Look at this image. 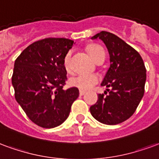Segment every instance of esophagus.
<instances>
[{
	"mask_svg": "<svg viewBox=\"0 0 159 159\" xmlns=\"http://www.w3.org/2000/svg\"><path fill=\"white\" fill-rule=\"evenodd\" d=\"M85 93H86L84 91H80L79 92V94L81 95V96H83V95L85 94Z\"/></svg>",
	"mask_w": 159,
	"mask_h": 159,
	"instance_id": "34e87169",
	"label": "esophagus"
}]
</instances>
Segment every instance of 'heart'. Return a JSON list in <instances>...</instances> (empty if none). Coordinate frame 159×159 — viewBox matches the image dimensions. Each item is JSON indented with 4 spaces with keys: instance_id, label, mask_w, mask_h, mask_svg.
I'll return each instance as SVG.
<instances>
[{
    "instance_id": "obj_1",
    "label": "heart",
    "mask_w": 159,
    "mask_h": 159,
    "mask_svg": "<svg viewBox=\"0 0 159 159\" xmlns=\"http://www.w3.org/2000/svg\"><path fill=\"white\" fill-rule=\"evenodd\" d=\"M88 50L93 61H95L97 56L100 55L101 53L104 54L103 48L97 44H93L91 46H89L88 48ZM71 56H72V51L70 50L66 53L63 61L65 69L67 70L68 72L71 71V66H70ZM99 80H100V77L96 74H79L70 78V84L81 91H89L93 88V86L98 83Z\"/></svg>"
}]
</instances>
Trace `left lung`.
Returning <instances> with one entry per match:
<instances>
[{
  "label": "left lung",
  "instance_id": "8db88e82",
  "mask_svg": "<svg viewBox=\"0 0 159 159\" xmlns=\"http://www.w3.org/2000/svg\"><path fill=\"white\" fill-rule=\"evenodd\" d=\"M98 38L109 54L110 66L101 83L108 88L104 93L108 94H98L90 112L103 124L117 125L130 118L142 100L147 78L145 65L139 53L114 34L102 31L92 39Z\"/></svg>",
  "mask_w": 159,
  "mask_h": 159
}]
</instances>
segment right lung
<instances>
[{"mask_svg":"<svg viewBox=\"0 0 159 159\" xmlns=\"http://www.w3.org/2000/svg\"><path fill=\"white\" fill-rule=\"evenodd\" d=\"M73 43L65 38L43 39L31 43L15 61L11 77L15 98L40 127L61 125L79 96L75 87L63 89L67 80L63 61Z\"/></svg>","mask_w":159,"mask_h":159,"instance_id":"obj_1","label":"right lung"}]
</instances>
